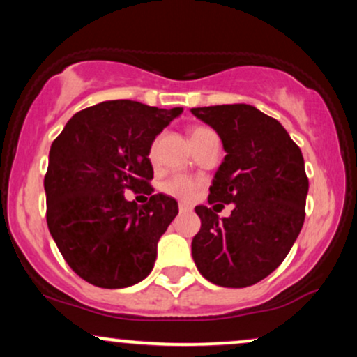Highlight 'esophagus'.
<instances>
[{"label":"esophagus","instance_id":"1","mask_svg":"<svg viewBox=\"0 0 357 357\" xmlns=\"http://www.w3.org/2000/svg\"><path fill=\"white\" fill-rule=\"evenodd\" d=\"M192 208L188 203H179V213H190Z\"/></svg>","mask_w":357,"mask_h":357}]
</instances>
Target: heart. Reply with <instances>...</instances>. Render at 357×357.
Instances as JSON below:
<instances>
[{"mask_svg":"<svg viewBox=\"0 0 357 357\" xmlns=\"http://www.w3.org/2000/svg\"><path fill=\"white\" fill-rule=\"evenodd\" d=\"M206 132H210V129H206V127H192L191 132H190V141L195 137L203 136V134H206ZM161 188L166 195L174 196V198L188 199L195 195L196 183L192 181V179L186 178V176L176 174V176H173V178H169L167 181L162 183Z\"/></svg>","mask_w":357,"mask_h":357,"instance_id":"b5f03b06","label":"heart"}]
</instances>
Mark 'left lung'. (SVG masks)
<instances>
[{
    "instance_id": "8db88e82",
    "label": "left lung",
    "mask_w": 357,
    "mask_h": 357,
    "mask_svg": "<svg viewBox=\"0 0 357 357\" xmlns=\"http://www.w3.org/2000/svg\"><path fill=\"white\" fill-rule=\"evenodd\" d=\"M218 134L227 155L215 173L208 202L233 204L218 218L199 204L202 228L192 260L211 284L241 289L284 261L305 218L309 179L304 158L280 122L248 104L191 109Z\"/></svg>"
}]
</instances>
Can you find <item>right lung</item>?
<instances>
[{
  "label": "right lung",
  "instance_id": "add662e5",
  "mask_svg": "<svg viewBox=\"0 0 357 357\" xmlns=\"http://www.w3.org/2000/svg\"><path fill=\"white\" fill-rule=\"evenodd\" d=\"M181 112L105 100L77 112L53 141L43 183L48 230L65 261L89 284L124 289L153 270L178 202L158 192L137 206L124 191L153 192L151 146Z\"/></svg>",
  "mask_w": 357,
  "mask_h": 357
}]
</instances>
